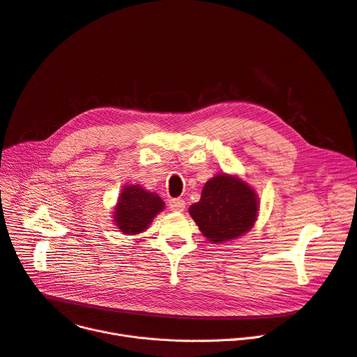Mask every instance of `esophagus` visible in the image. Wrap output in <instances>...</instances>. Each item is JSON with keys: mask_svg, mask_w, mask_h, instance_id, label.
<instances>
[{"mask_svg": "<svg viewBox=\"0 0 357 357\" xmlns=\"http://www.w3.org/2000/svg\"><path fill=\"white\" fill-rule=\"evenodd\" d=\"M185 201L183 199H171L169 201V208H171V211H174V212H182L183 209H185Z\"/></svg>", "mask_w": 357, "mask_h": 357, "instance_id": "1", "label": "esophagus"}]
</instances>
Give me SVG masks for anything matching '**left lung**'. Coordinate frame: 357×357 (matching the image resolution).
Returning <instances> with one entry per match:
<instances>
[{
	"label": "left lung",
	"mask_w": 357,
	"mask_h": 357,
	"mask_svg": "<svg viewBox=\"0 0 357 357\" xmlns=\"http://www.w3.org/2000/svg\"><path fill=\"white\" fill-rule=\"evenodd\" d=\"M258 211L254 188L238 175L222 172L205 182L201 199L189 206V215L208 241L222 244L247 234Z\"/></svg>",
	"instance_id": "8db88e82"
}]
</instances>
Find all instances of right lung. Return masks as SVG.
<instances>
[{
	"instance_id": "obj_1",
	"label": "right lung",
	"mask_w": 357,
	"mask_h": 357,
	"mask_svg": "<svg viewBox=\"0 0 357 357\" xmlns=\"http://www.w3.org/2000/svg\"><path fill=\"white\" fill-rule=\"evenodd\" d=\"M165 209L162 198L140 185H126L119 194L112 215L116 228L126 235H137L148 229L153 218Z\"/></svg>"
}]
</instances>
